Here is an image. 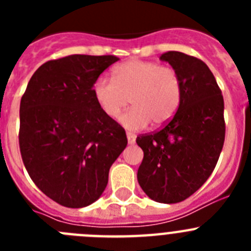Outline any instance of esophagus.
Wrapping results in <instances>:
<instances>
[{
	"label": "esophagus",
	"instance_id": "obj_1",
	"mask_svg": "<svg viewBox=\"0 0 251 251\" xmlns=\"http://www.w3.org/2000/svg\"><path fill=\"white\" fill-rule=\"evenodd\" d=\"M127 139L128 145H134V143H136V136L132 134V133H127Z\"/></svg>",
	"mask_w": 251,
	"mask_h": 251
}]
</instances>
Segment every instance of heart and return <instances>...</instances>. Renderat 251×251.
Segmentation results:
<instances>
[{
  "instance_id": "heart-1",
  "label": "heart",
  "mask_w": 251,
  "mask_h": 251,
  "mask_svg": "<svg viewBox=\"0 0 251 251\" xmlns=\"http://www.w3.org/2000/svg\"><path fill=\"white\" fill-rule=\"evenodd\" d=\"M114 80L98 76L93 84V97L99 109L109 118L132 103L119 118L128 130H141L152 124L159 127L177 112L181 100V81L172 68L154 61L130 59L113 70Z\"/></svg>"
}]
</instances>
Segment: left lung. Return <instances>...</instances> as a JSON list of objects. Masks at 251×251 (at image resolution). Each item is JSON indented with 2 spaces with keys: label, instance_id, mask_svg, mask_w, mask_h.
<instances>
[{
  "label": "left lung",
  "instance_id": "obj_1",
  "mask_svg": "<svg viewBox=\"0 0 251 251\" xmlns=\"http://www.w3.org/2000/svg\"><path fill=\"white\" fill-rule=\"evenodd\" d=\"M181 81V100L170 123L152 134L137 137L143 150L138 183L161 203L186 200L212 174L225 141L224 98L203 61L178 51L159 56Z\"/></svg>",
  "mask_w": 251,
  "mask_h": 251
}]
</instances>
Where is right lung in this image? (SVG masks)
Wrapping results in <instances>:
<instances>
[{
    "label": "right lung",
    "mask_w": 251,
    "mask_h": 251,
    "mask_svg": "<svg viewBox=\"0 0 251 251\" xmlns=\"http://www.w3.org/2000/svg\"><path fill=\"white\" fill-rule=\"evenodd\" d=\"M112 55H69L43 64L20 104V151L35 185L65 207L92 205L108 185L110 166L127 147L123 128L93 97Z\"/></svg>",
    "instance_id": "1"
}]
</instances>
